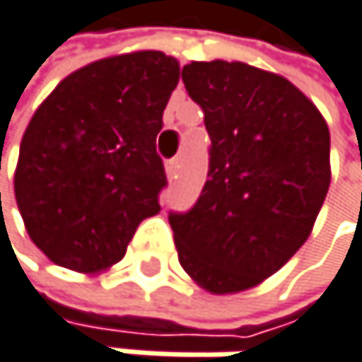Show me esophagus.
Masks as SVG:
<instances>
[{"label":"esophagus","instance_id":"34e87169","mask_svg":"<svg viewBox=\"0 0 362 362\" xmlns=\"http://www.w3.org/2000/svg\"><path fill=\"white\" fill-rule=\"evenodd\" d=\"M165 171H167V177H169V180H175V177H177V171H180V160H177V158L169 160V163L165 165Z\"/></svg>","mask_w":362,"mask_h":362}]
</instances>
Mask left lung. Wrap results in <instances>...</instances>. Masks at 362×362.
Wrapping results in <instances>:
<instances>
[{
	"label": "left lung",
	"mask_w": 362,
	"mask_h": 362,
	"mask_svg": "<svg viewBox=\"0 0 362 362\" xmlns=\"http://www.w3.org/2000/svg\"><path fill=\"white\" fill-rule=\"evenodd\" d=\"M204 110L211 167L197 204L171 213L182 269L215 296L274 276L310 236L330 187V130L286 78L245 62L182 69Z\"/></svg>",
	"instance_id": "8db88e82"
}]
</instances>
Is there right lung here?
Wrapping results in <instances>:
<instances>
[{
	"label": "right lung",
	"instance_id": "add662e5",
	"mask_svg": "<svg viewBox=\"0 0 362 362\" xmlns=\"http://www.w3.org/2000/svg\"><path fill=\"white\" fill-rule=\"evenodd\" d=\"M180 62L145 49L95 60L66 76L30 119L15 197L32 243L86 276L126 256L160 211L167 177L156 136Z\"/></svg>",
	"mask_w": 362,
	"mask_h": 362
}]
</instances>
